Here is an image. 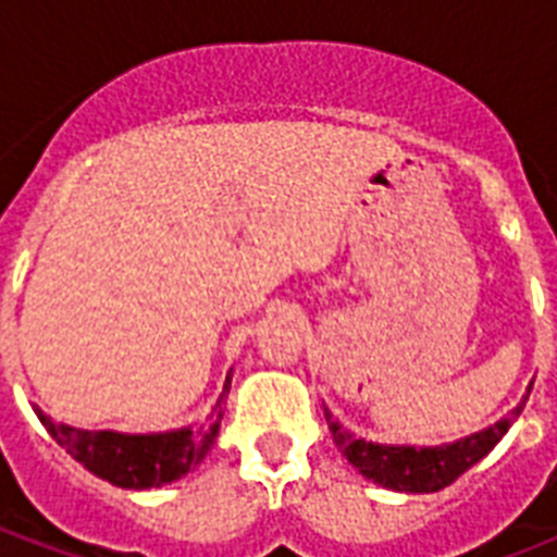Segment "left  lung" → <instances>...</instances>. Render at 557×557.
Masks as SVG:
<instances>
[{
  "mask_svg": "<svg viewBox=\"0 0 557 557\" xmlns=\"http://www.w3.org/2000/svg\"><path fill=\"white\" fill-rule=\"evenodd\" d=\"M529 393H532V384H529L527 396L520 398V405L509 416H503L500 422L488 424L483 431L462 436L457 442L419 445V448L416 445H381V442L361 440L330 413V407H323V413L330 422L332 440L358 474H364L367 480H372L381 488H389V492L431 494L450 485L459 474H466L468 468H474L480 459L492 454L494 445L509 433L515 419L523 413Z\"/></svg>",
  "mask_w": 557,
  "mask_h": 557,
  "instance_id": "left-lung-1",
  "label": "left lung"
}]
</instances>
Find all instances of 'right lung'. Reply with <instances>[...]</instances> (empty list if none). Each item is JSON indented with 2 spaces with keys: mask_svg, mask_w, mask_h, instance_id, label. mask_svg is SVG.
I'll use <instances>...</instances> for the list:
<instances>
[{
  "mask_svg": "<svg viewBox=\"0 0 557 557\" xmlns=\"http://www.w3.org/2000/svg\"><path fill=\"white\" fill-rule=\"evenodd\" d=\"M231 375H234V370H227L216 405L201 422L173 428V431H83V428H72L65 422H54L39 407H34V413H37L39 422L46 424V431L54 436L57 445L69 450L77 462H83V468H89L91 474L117 485V488L144 492V488L176 483L208 457V450L213 448L219 436L222 405L231 393Z\"/></svg>",
  "mask_w": 557,
  "mask_h": 557,
  "instance_id": "1",
  "label": "right lung"
}]
</instances>
